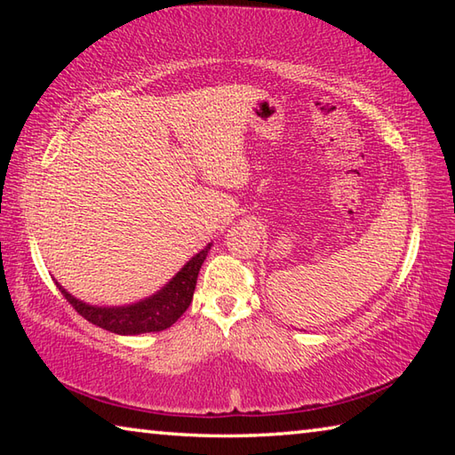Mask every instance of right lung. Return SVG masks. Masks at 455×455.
<instances>
[{
	"instance_id": "right-lung-1",
	"label": "right lung",
	"mask_w": 455,
	"mask_h": 455,
	"mask_svg": "<svg viewBox=\"0 0 455 455\" xmlns=\"http://www.w3.org/2000/svg\"><path fill=\"white\" fill-rule=\"evenodd\" d=\"M211 243L203 251L196 252L163 289L154 292L152 297L142 299V301L122 307H98L88 305L70 295L61 284L56 281L61 295L78 311L84 319L94 323L96 327H102L110 333L116 335H140L152 333V331H164L176 321L180 315L188 309L195 295L198 271L203 267L206 255L211 251Z\"/></svg>"
}]
</instances>
